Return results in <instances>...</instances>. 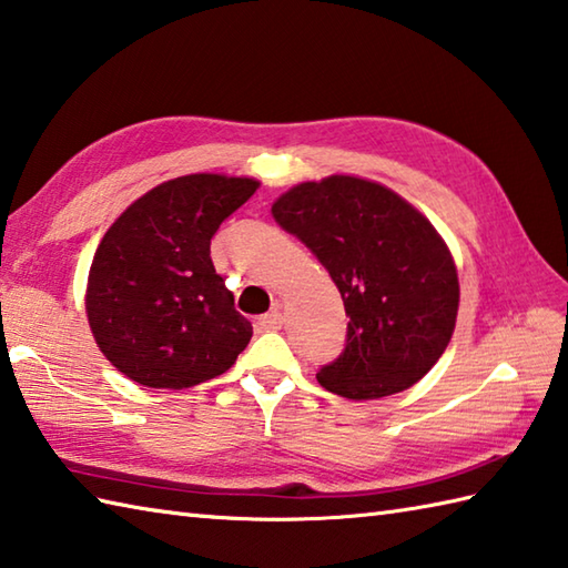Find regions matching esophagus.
<instances>
[{
    "instance_id": "1",
    "label": "esophagus",
    "mask_w": 568,
    "mask_h": 568,
    "mask_svg": "<svg viewBox=\"0 0 568 568\" xmlns=\"http://www.w3.org/2000/svg\"><path fill=\"white\" fill-rule=\"evenodd\" d=\"M257 326H260L262 331H276V328H282V308L274 306V308L270 311V314L260 316V318H257Z\"/></svg>"
}]
</instances>
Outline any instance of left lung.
Segmentation results:
<instances>
[{"instance_id":"8db88e82","label":"left lung","mask_w":568,"mask_h":568,"mask_svg":"<svg viewBox=\"0 0 568 568\" xmlns=\"http://www.w3.org/2000/svg\"><path fill=\"white\" fill-rule=\"evenodd\" d=\"M272 215L328 270L343 296L345 351L318 369L348 399L395 395L444 355L458 316V274L446 242L382 183L328 176L288 189Z\"/></svg>"}]
</instances>
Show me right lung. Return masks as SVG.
<instances>
[{"label":"right lung","mask_w":568,"mask_h":568,"mask_svg":"<svg viewBox=\"0 0 568 568\" xmlns=\"http://www.w3.org/2000/svg\"><path fill=\"white\" fill-rule=\"evenodd\" d=\"M260 181L191 173L159 183L114 220L90 264L85 311L102 355L154 389L223 375L252 323L215 274L211 240Z\"/></svg>","instance_id":"1"}]
</instances>
